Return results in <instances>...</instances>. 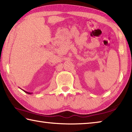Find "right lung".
Returning <instances> with one entry per match:
<instances>
[{"label": "right lung", "instance_id": "add662e5", "mask_svg": "<svg viewBox=\"0 0 132 132\" xmlns=\"http://www.w3.org/2000/svg\"><path fill=\"white\" fill-rule=\"evenodd\" d=\"M24 91V92H25V93H26L27 94H32V93H28V92H27V91H24V90H23Z\"/></svg>", "mask_w": 132, "mask_h": 132}]
</instances>
